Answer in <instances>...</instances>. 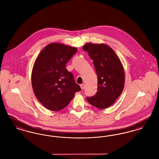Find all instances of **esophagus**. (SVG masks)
<instances>
[{"label": "esophagus", "instance_id": "34e87169", "mask_svg": "<svg viewBox=\"0 0 159 159\" xmlns=\"http://www.w3.org/2000/svg\"><path fill=\"white\" fill-rule=\"evenodd\" d=\"M80 88H81V89H84V88H85V85H84V84H80Z\"/></svg>", "mask_w": 159, "mask_h": 159}]
</instances>
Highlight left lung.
Returning <instances> with one entry per match:
<instances>
[{
	"instance_id": "1",
	"label": "left lung",
	"mask_w": 159,
	"mask_h": 159,
	"mask_svg": "<svg viewBox=\"0 0 159 159\" xmlns=\"http://www.w3.org/2000/svg\"><path fill=\"white\" fill-rule=\"evenodd\" d=\"M83 49L88 52L98 77L96 94L86 97L97 108L104 109L112 106L121 95L125 86V72L120 59L113 50L106 44L87 43Z\"/></svg>"
}]
</instances>
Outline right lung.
Listing matches in <instances>:
<instances>
[{
    "instance_id": "obj_1",
    "label": "right lung",
    "mask_w": 159,
    "mask_h": 159,
    "mask_svg": "<svg viewBox=\"0 0 159 159\" xmlns=\"http://www.w3.org/2000/svg\"><path fill=\"white\" fill-rule=\"evenodd\" d=\"M77 51L75 47L52 43L45 46L34 62L31 83L40 102L52 111L68 106L76 92L81 91L66 65Z\"/></svg>"
}]
</instances>
